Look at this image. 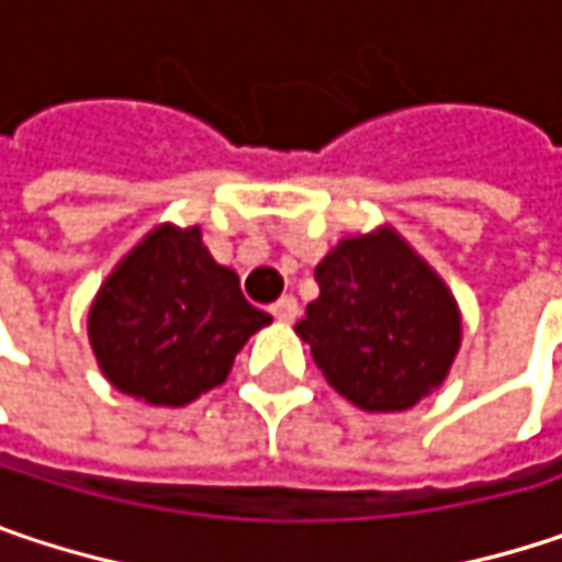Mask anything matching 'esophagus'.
<instances>
[{"label": "esophagus", "instance_id": "obj_1", "mask_svg": "<svg viewBox=\"0 0 562 562\" xmlns=\"http://www.w3.org/2000/svg\"><path fill=\"white\" fill-rule=\"evenodd\" d=\"M270 312H273V318H277V322H295V315H299V302H295L292 295H282L280 302H273V305H270Z\"/></svg>", "mask_w": 562, "mask_h": 562}]
</instances>
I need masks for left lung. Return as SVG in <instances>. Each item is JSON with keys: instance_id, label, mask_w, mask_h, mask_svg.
<instances>
[{"instance_id": "obj_1", "label": "left lung", "mask_w": 562, "mask_h": 562, "mask_svg": "<svg viewBox=\"0 0 562 562\" xmlns=\"http://www.w3.org/2000/svg\"><path fill=\"white\" fill-rule=\"evenodd\" d=\"M315 280L322 295L295 334L344 398L402 412L443 383L460 347V312L402 237H347L315 267Z\"/></svg>"}]
</instances>
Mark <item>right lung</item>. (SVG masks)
<instances>
[{"label":"right lung","mask_w":562,"mask_h":562,"mask_svg":"<svg viewBox=\"0 0 562 562\" xmlns=\"http://www.w3.org/2000/svg\"><path fill=\"white\" fill-rule=\"evenodd\" d=\"M270 325L199 228H157L105 280L89 340L109 383L150 405H186L225 383L247 337Z\"/></svg>","instance_id":"obj_1"}]
</instances>
